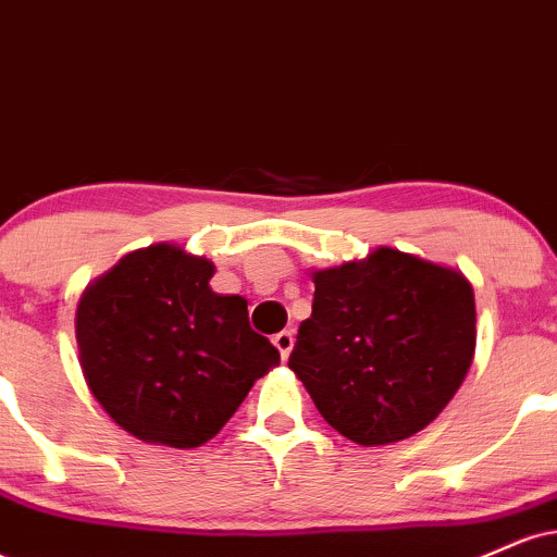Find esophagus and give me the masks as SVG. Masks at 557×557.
Instances as JSON below:
<instances>
[{"label": "esophagus", "instance_id": "34e87169", "mask_svg": "<svg viewBox=\"0 0 557 557\" xmlns=\"http://www.w3.org/2000/svg\"><path fill=\"white\" fill-rule=\"evenodd\" d=\"M272 343H274V348L280 350V356L287 359V356H290V350H293V332L290 330L277 332V335L272 337Z\"/></svg>", "mask_w": 557, "mask_h": 557}]
</instances>
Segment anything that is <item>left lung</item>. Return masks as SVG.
Returning <instances> with one entry per match:
<instances>
[{
    "label": "left lung",
    "instance_id": "8db88e82",
    "mask_svg": "<svg viewBox=\"0 0 557 557\" xmlns=\"http://www.w3.org/2000/svg\"><path fill=\"white\" fill-rule=\"evenodd\" d=\"M311 280L314 306L287 367L324 421L363 447L432 424L474 361L476 304L466 274L380 246Z\"/></svg>",
    "mask_w": 557,
    "mask_h": 557
}]
</instances>
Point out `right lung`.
<instances>
[{
  "instance_id": "right-lung-1",
  "label": "right lung",
  "mask_w": 557,
  "mask_h": 557,
  "mask_svg": "<svg viewBox=\"0 0 557 557\" xmlns=\"http://www.w3.org/2000/svg\"><path fill=\"white\" fill-rule=\"evenodd\" d=\"M214 270L175 243H154L81 293L83 380L114 424L144 443H209L280 363L248 324V300L212 290Z\"/></svg>"
}]
</instances>
